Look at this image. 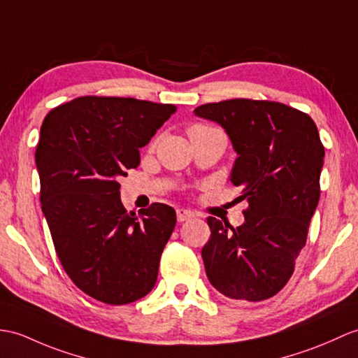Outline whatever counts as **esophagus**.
I'll list each match as a JSON object with an SVG mask.
<instances>
[{
	"label": "esophagus",
	"mask_w": 358,
	"mask_h": 358,
	"mask_svg": "<svg viewBox=\"0 0 358 358\" xmlns=\"http://www.w3.org/2000/svg\"><path fill=\"white\" fill-rule=\"evenodd\" d=\"M194 217H195L194 212H190V210H187V209H177V220H178L180 222L187 221V220H192Z\"/></svg>",
	"instance_id": "34e87169"
}]
</instances>
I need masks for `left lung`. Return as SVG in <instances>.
<instances>
[{
	"label": "left lung",
	"instance_id": "obj_1",
	"mask_svg": "<svg viewBox=\"0 0 358 358\" xmlns=\"http://www.w3.org/2000/svg\"><path fill=\"white\" fill-rule=\"evenodd\" d=\"M195 115L226 129L238 154L230 180L248 203L239 227L207 218V278L236 301L273 297L292 278L320 198L325 148L317 127L296 108L252 99L206 103Z\"/></svg>",
	"mask_w": 358,
	"mask_h": 358
}]
</instances>
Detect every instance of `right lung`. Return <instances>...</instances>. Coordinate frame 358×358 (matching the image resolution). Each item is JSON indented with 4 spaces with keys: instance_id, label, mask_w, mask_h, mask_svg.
I'll return each instance as SVG.
<instances>
[{
    "instance_id": "obj_1",
    "label": "right lung",
    "mask_w": 358,
    "mask_h": 358,
    "mask_svg": "<svg viewBox=\"0 0 358 358\" xmlns=\"http://www.w3.org/2000/svg\"><path fill=\"white\" fill-rule=\"evenodd\" d=\"M176 105L84 96L50 111L36 148L41 206L57 257L74 285L96 301L124 305L155 285L177 222L171 206L127 212L117 178L140 163Z\"/></svg>"
}]
</instances>
